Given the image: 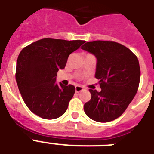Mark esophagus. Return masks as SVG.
<instances>
[{
  "mask_svg": "<svg viewBox=\"0 0 154 154\" xmlns=\"http://www.w3.org/2000/svg\"><path fill=\"white\" fill-rule=\"evenodd\" d=\"M84 88L82 86H81V85H76L75 86V92H82V91L83 90Z\"/></svg>",
  "mask_w": 154,
  "mask_h": 154,
  "instance_id": "34e87169",
  "label": "esophagus"
}]
</instances>
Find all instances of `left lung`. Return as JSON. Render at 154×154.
<instances>
[{
	"instance_id": "8db88e82",
	"label": "left lung",
	"mask_w": 154,
	"mask_h": 154,
	"mask_svg": "<svg viewBox=\"0 0 154 154\" xmlns=\"http://www.w3.org/2000/svg\"><path fill=\"white\" fill-rule=\"evenodd\" d=\"M97 58L96 78L100 92L89 89L91 99L84 105L85 114L99 123L119 117L138 90L140 69L137 57L113 41L88 42L81 47Z\"/></svg>"
}]
</instances>
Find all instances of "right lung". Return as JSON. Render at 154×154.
I'll return each mask as SVG.
<instances>
[{
  "instance_id": "add662e5",
  "label": "right lung",
  "mask_w": 154,
  "mask_h": 154,
  "mask_svg": "<svg viewBox=\"0 0 154 154\" xmlns=\"http://www.w3.org/2000/svg\"><path fill=\"white\" fill-rule=\"evenodd\" d=\"M83 43L85 41L43 38L21 50L16 65V82L24 103L35 115L54 119L65 113L75 88L57 84V72L65 69L69 55Z\"/></svg>"
}]
</instances>
